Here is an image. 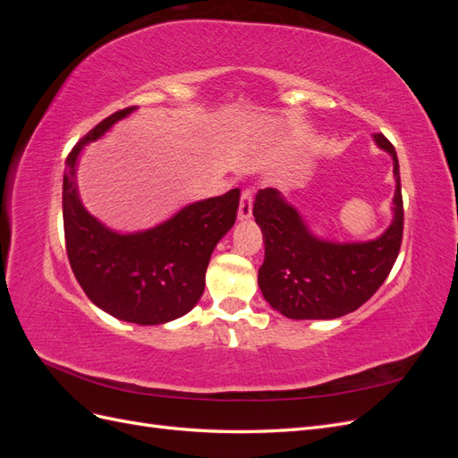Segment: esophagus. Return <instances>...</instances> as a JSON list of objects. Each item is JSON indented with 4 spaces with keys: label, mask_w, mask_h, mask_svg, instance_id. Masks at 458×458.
Segmentation results:
<instances>
[{
    "label": "esophagus",
    "mask_w": 458,
    "mask_h": 458,
    "mask_svg": "<svg viewBox=\"0 0 458 458\" xmlns=\"http://www.w3.org/2000/svg\"><path fill=\"white\" fill-rule=\"evenodd\" d=\"M252 199H254V195L250 189L242 191L241 204H239V219H248L252 216Z\"/></svg>",
    "instance_id": "34e87169"
}]
</instances>
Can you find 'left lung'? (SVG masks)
<instances>
[{
	"instance_id": "8db88e82",
	"label": "left lung",
	"mask_w": 458,
	"mask_h": 458,
	"mask_svg": "<svg viewBox=\"0 0 458 458\" xmlns=\"http://www.w3.org/2000/svg\"><path fill=\"white\" fill-rule=\"evenodd\" d=\"M374 141L394 158V219L369 242H328L311 234L296 208L276 189H261L254 217L263 233L266 258L258 271L261 294L288 318H336L352 313L390 275L403 239V197L394 145L382 133Z\"/></svg>"
}]
</instances>
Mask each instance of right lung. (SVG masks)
<instances>
[{"mask_svg":"<svg viewBox=\"0 0 458 458\" xmlns=\"http://www.w3.org/2000/svg\"><path fill=\"white\" fill-rule=\"evenodd\" d=\"M122 108L74 145L63 177L64 242L76 281L108 315L137 325H164L197 306L208 261L234 225L241 191L192 202L164 224L131 234L105 227L80 202L76 160L88 143L131 114Z\"/></svg>","mask_w":458,"mask_h":458,"instance_id":"obj_1","label":"right lung"}]
</instances>
